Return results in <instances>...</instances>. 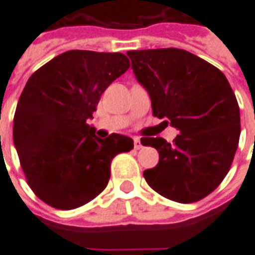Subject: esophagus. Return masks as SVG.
<instances>
[{"label":"esophagus","instance_id":"esophagus-1","mask_svg":"<svg viewBox=\"0 0 255 255\" xmlns=\"http://www.w3.org/2000/svg\"><path fill=\"white\" fill-rule=\"evenodd\" d=\"M142 146H143V144H142V142H140V139L133 138V147H135V149L136 150L142 149Z\"/></svg>","mask_w":255,"mask_h":255}]
</instances>
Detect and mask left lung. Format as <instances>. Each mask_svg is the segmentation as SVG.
Segmentation results:
<instances>
[{
	"label": "left lung",
	"instance_id": "1",
	"mask_svg": "<svg viewBox=\"0 0 255 255\" xmlns=\"http://www.w3.org/2000/svg\"><path fill=\"white\" fill-rule=\"evenodd\" d=\"M138 82L151 98L153 116L180 131L142 138L155 147L158 164L143 172L150 187L180 203L201 201L230 171L241 136V112L225 75L203 58L176 49L129 50Z\"/></svg>",
	"mask_w": 255,
	"mask_h": 255
}]
</instances>
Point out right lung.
<instances>
[{
  "instance_id": "obj_1",
  "label": "right lung",
  "mask_w": 255,
  "mask_h": 255,
  "mask_svg": "<svg viewBox=\"0 0 255 255\" xmlns=\"http://www.w3.org/2000/svg\"><path fill=\"white\" fill-rule=\"evenodd\" d=\"M129 68L123 53L69 50L31 75L13 119V142L25 179L52 208L71 210L105 190L111 162L133 149L120 133L95 136L87 120L102 93Z\"/></svg>"
}]
</instances>
